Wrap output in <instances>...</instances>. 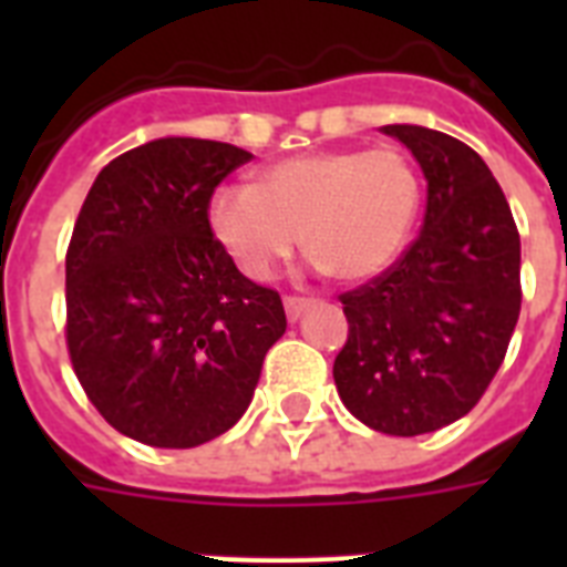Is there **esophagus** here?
<instances>
[{
	"label": "esophagus",
	"mask_w": 567,
	"mask_h": 567,
	"mask_svg": "<svg viewBox=\"0 0 567 567\" xmlns=\"http://www.w3.org/2000/svg\"><path fill=\"white\" fill-rule=\"evenodd\" d=\"M306 309H309L306 297H285V315H288V320H297Z\"/></svg>",
	"instance_id": "esophagus-1"
}]
</instances>
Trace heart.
Instances as JSON below:
<instances>
[{
    "instance_id": "1",
    "label": "heart",
    "mask_w": 567,
    "mask_h": 567,
    "mask_svg": "<svg viewBox=\"0 0 567 567\" xmlns=\"http://www.w3.org/2000/svg\"><path fill=\"white\" fill-rule=\"evenodd\" d=\"M421 199V173L403 150H332L267 167L256 188H220L208 205V226L256 282L270 279L302 238L320 270L355 285L394 265Z\"/></svg>"
}]
</instances>
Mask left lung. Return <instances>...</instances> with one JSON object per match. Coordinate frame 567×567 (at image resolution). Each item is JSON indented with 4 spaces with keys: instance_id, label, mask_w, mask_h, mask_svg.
Returning <instances> with one entry per match:
<instances>
[{
    "instance_id": "1",
    "label": "left lung",
    "mask_w": 567,
    "mask_h": 567,
    "mask_svg": "<svg viewBox=\"0 0 567 567\" xmlns=\"http://www.w3.org/2000/svg\"><path fill=\"white\" fill-rule=\"evenodd\" d=\"M426 176L421 235L371 282L341 293L350 323L332 377L385 435L465 417L501 371L520 315V235L501 185L456 137L385 126Z\"/></svg>"
}]
</instances>
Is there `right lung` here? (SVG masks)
I'll return each instance as SVG.
<instances>
[{"label":"right lung","mask_w":567,"mask_h":567,"mask_svg":"<svg viewBox=\"0 0 567 567\" xmlns=\"http://www.w3.org/2000/svg\"><path fill=\"white\" fill-rule=\"evenodd\" d=\"M252 155L162 137L105 164L66 247V350L96 412L150 447L238 423L282 338L279 291L249 282L208 226L214 188Z\"/></svg>","instance_id":"add662e5"}]
</instances>
